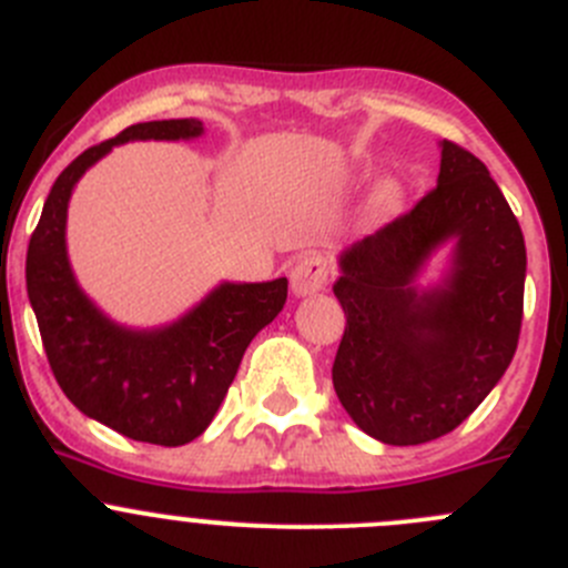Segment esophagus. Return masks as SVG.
Masks as SVG:
<instances>
[{"mask_svg":"<svg viewBox=\"0 0 568 568\" xmlns=\"http://www.w3.org/2000/svg\"><path fill=\"white\" fill-rule=\"evenodd\" d=\"M333 277V263L324 255H302L291 266V291L296 296H311L322 291Z\"/></svg>","mask_w":568,"mask_h":568,"instance_id":"34e87169","label":"esophagus"}]
</instances>
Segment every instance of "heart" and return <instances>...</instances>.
Masks as SVG:
<instances>
[{
    "mask_svg": "<svg viewBox=\"0 0 568 568\" xmlns=\"http://www.w3.org/2000/svg\"><path fill=\"white\" fill-rule=\"evenodd\" d=\"M377 207L379 211H396V207H399V202H402V194H399V189H396L394 183H385L383 189H379V194H377Z\"/></svg>",
    "mask_w": 568,
    "mask_h": 568,
    "instance_id": "1",
    "label": "heart"
}]
</instances>
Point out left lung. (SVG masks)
<instances>
[{
    "mask_svg": "<svg viewBox=\"0 0 568 568\" xmlns=\"http://www.w3.org/2000/svg\"><path fill=\"white\" fill-rule=\"evenodd\" d=\"M447 240L450 272L422 290L415 277ZM338 266L346 327L333 385L344 410L390 447L453 433L514 361L525 307V235L486 163L444 141L436 189Z\"/></svg>",
    "mask_w": 568,
    "mask_h": 568,
    "instance_id": "obj_1",
    "label": "left lung"
}]
</instances>
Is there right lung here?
I'll list each match as a JSON object with an SVG mask.
<instances>
[{
  "label": "right lung",
  "mask_w": 568,
  "mask_h": 568,
  "mask_svg": "<svg viewBox=\"0 0 568 568\" xmlns=\"http://www.w3.org/2000/svg\"><path fill=\"white\" fill-rule=\"evenodd\" d=\"M202 132L196 119L144 121L82 152L54 180L27 250V296L63 394L110 430L161 447H183L207 430L250 341L283 311L288 280L222 283L169 327H121L77 285L65 211L77 180L113 146L191 141Z\"/></svg>",
  "instance_id": "obj_1"
}]
</instances>
